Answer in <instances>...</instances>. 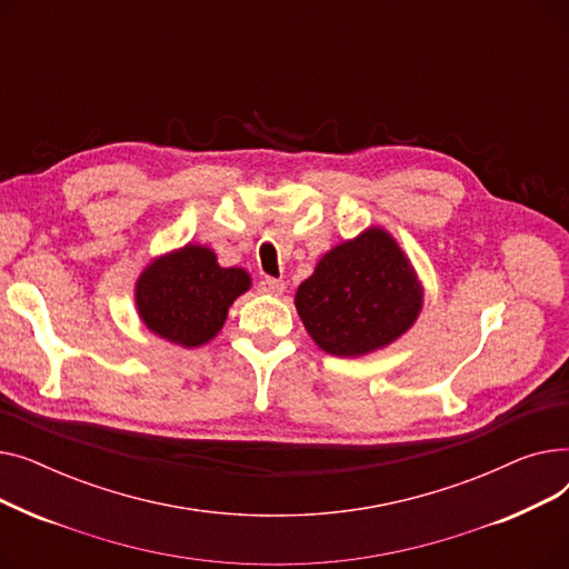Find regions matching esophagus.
<instances>
[{
  "label": "esophagus",
  "instance_id": "1",
  "mask_svg": "<svg viewBox=\"0 0 569 569\" xmlns=\"http://www.w3.org/2000/svg\"><path fill=\"white\" fill-rule=\"evenodd\" d=\"M258 290H260V292H264V295H281V292L286 290V283H283L281 279H272V277H264V279L260 281Z\"/></svg>",
  "mask_w": 569,
  "mask_h": 569
}]
</instances>
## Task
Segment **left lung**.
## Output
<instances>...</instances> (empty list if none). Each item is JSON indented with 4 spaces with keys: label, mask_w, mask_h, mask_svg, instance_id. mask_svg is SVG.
<instances>
[{
    "label": "left lung",
    "mask_w": 569,
    "mask_h": 569,
    "mask_svg": "<svg viewBox=\"0 0 569 569\" xmlns=\"http://www.w3.org/2000/svg\"><path fill=\"white\" fill-rule=\"evenodd\" d=\"M422 305L420 277L380 226L327 251L295 295L309 337L337 357H362L395 343L415 325Z\"/></svg>",
    "instance_id": "1"
}]
</instances>
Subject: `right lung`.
I'll use <instances>...</instances> for the list:
<instances>
[{"label":"right lung","mask_w":569,"mask_h":569,"mask_svg":"<svg viewBox=\"0 0 569 569\" xmlns=\"http://www.w3.org/2000/svg\"><path fill=\"white\" fill-rule=\"evenodd\" d=\"M251 288L242 267H221L217 253L202 244L157 256L136 281V309L149 332L182 346L212 341L239 295Z\"/></svg>","instance_id":"obj_1"}]
</instances>
